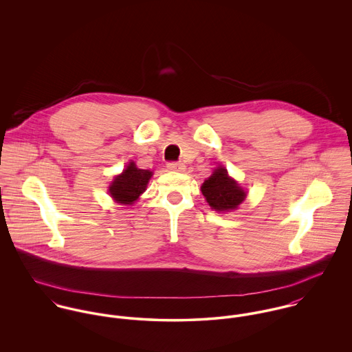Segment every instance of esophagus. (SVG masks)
<instances>
[{"label": "esophagus", "instance_id": "esophagus-1", "mask_svg": "<svg viewBox=\"0 0 352 352\" xmlns=\"http://www.w3.org/2000/svg\"><path fill=\"white\" fill-rule=\"evenodd\" d=\"M168 169L173 170V172H184L186 170V165L182 162H169L168 164Z\"/></svg>", "mask_w": 352, "mask_h": 352}]
</instances>
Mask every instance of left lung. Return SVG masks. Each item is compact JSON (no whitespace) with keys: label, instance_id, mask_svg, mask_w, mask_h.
Returning <instances> with one entry per match:
<instances>
[{"label":"left lung","instance_id":"left-lung-1","mask_svg":"<svg viewBox=\"0 0 352 352\" xmlns=\"http://www.w3.org/2000/svg\"><path fill=\"white\" fill-rule=\"evenodd\" d=\"M201 191L210 207L215 211L236 210L247 198L245 191L228 175L225 166H218L212 175L204 180Z\"/></svg>","mask_w":352,"mask_h":352}]
</instances>
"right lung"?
Segmentation results:
<instances>
[{"label": "right lung", "instance_id": "right-lung-1", "mask_svg": "<svg viewBox=\"0 0 352 352\" xmlns=\"http://www.w3.org/2000/svg\"><path fill=\"white\" fill-rule=\"evenodd\" d=\"M151 176L153 172L137 168L135 162L131 161L120 175L113 177L108 192L120 204H133L145 192Z\"/></svg>", "mask_w": 352, "mask_h": 352}]
</instances>
